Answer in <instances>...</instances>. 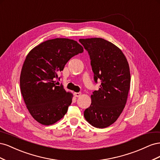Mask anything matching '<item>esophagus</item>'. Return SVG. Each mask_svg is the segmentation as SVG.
<instances>
[{"instance_id": "1", "label": "esophagus", "mask_w": 160, "mask_h": 160, "mask_svg": "<svg viewBox=\"0 0 160 160\" xmlns=\"http://www.w3.org/2000/svg\"><path fill=\"white\" fill-rule=\"evenodd\" d=\"M74 95L75 97H77V98H79V97H80L81 95V93H80V92H78V93H77V92H75Z\"/></svg>"}]
</instances>
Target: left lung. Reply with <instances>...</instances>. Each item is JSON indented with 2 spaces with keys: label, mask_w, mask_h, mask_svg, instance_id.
Instances as JSON below:
<instances>
[{
  "label": "left lung",
  "mask_w": 160,
  "mask_h": 160,
  "mask_svg": "<svg viewBox=\"0 0 160 160\" xmlns=\"http://www.w3.org/2000/svg\"><path fill=\"white\" fill-rule=\"evenodd\" d=\"M88 51L95 83L100 88L91 95V104L84 117L92 126L105 128L118 119L127 102L130 71L126 57L119 48L102 38L79 39Z\"/></svg>",
  "instance_id": "left-lung-1"
}]
</instances>
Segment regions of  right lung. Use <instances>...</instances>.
Here are the masks:
<instances>
[{"mask_svg":"<svg viewBox=\"0 0 160 160\" xmlns=\"http://www.w3.org/2000/svg\"><path fill=\"white\" fill-rule=\"evenodd\" d=\"M83 47L65 38L47 40L28 53L21 69L20 87L23 100L32 117L44 125L61 119L71 104L72 94L55 79L71 57Z\"/></svg>","mask_w":160,"mask_h":160,"instance_id":"obj_1","label":"right lung"}]
</instances>
